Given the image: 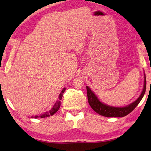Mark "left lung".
Wrapping results in <instances>:
<instances>
[{"label":"left lung","mask_w":151,"mask_h":151,"mask_svg":"<svg viewBox=\"0 0 151 151\" xmlns=\"http://www.w3.org/2000/svg\"><path fill=\"white\" fill-rule=\"evenodd\" d=\"M146 76L144 73V85H143L142 91L140 96L138 97L136 101L132 102V103L128 104L124 106H112L108 104L103 103L99 100L95 93L91 89L86 86V91H87V97L88 103L92 109H93L96 113L100 115L106 117H123L129 114L135 109L139 103L142 100L143 96L146 91Z\"/></svg>","instance_id":"obj_1"}]
</instances>
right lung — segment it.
<instances>
[{"label": "right lung", "mask_w": 151, "mask_h": 151, "mask_svg": "<svg viewBox=\"0 0 151 151\" xmlns=\"http://www.w3.org/2000/svg\"><path fill=\"white\" fill-rule=\"evenodd\" d=\"M66 90V88H64L62 91H61V93H60L59 96H58V100L56 101V103H55L54 105L51 108V109L49 111H47L45 112V113L40 114V115H36L35 116H32L31 118H35V119H37L40 117V118H45V117H48V116H52L53 114L55 113H56L58 111V110L59 109L60 106V100L62 99L63 98V93H65V91Z\"/></svg>", "instance_id": "1"}]
</instances>
